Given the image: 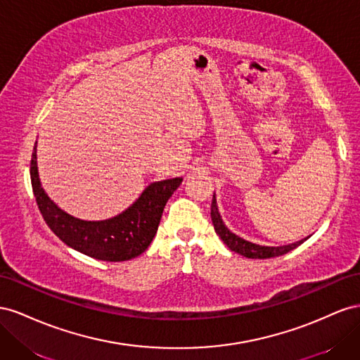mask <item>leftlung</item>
Returning a JSON list of instances; mask_svg holds the SVG:
<instances>
[{
  "label": "left lung",
  "instance_id": "left-lung-1",
  "mask_svg": "<svg viewBox=\"0 0 360 360\" xmlns=\"http://www.w3.org/2000/svg\"><path fill=\"white\" fill-rule=\"evenodd\" d=\"M211 219H212V224H214V229L217 232L219 237L221 238V241L228 245V248L235 252V253H240L245 258H252V259H269V258H274V256H282L285 253H288L291 250H294L295 248H299V245L306 241L300 240L297 243L288 244V245H279V248H269V245H259V244H255L250 241H245L243 238H240L238 235H235L233 232H231L228 228H226V224L223 223L221 217H220V212L217 208V200H215V194L212 196V203H211Z\"/></svg>",
  "mask_w": 360,
  "mask_h": 360
}]
</instances>
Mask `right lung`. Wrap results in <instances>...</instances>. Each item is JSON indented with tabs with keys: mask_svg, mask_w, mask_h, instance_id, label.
Instances as JSON below:
<instances>
[{
	"mask_svg": "<svg viewBox=\"0 0 360 360\" xmlns=\"http://www.w3.org/2000/svg\"><path fill=\"white\" fill-rule=\"evenodd\" d=\"M30 176L37 207L49 229L69 248L108 262L129 261L149 248L158 231L164 207L182 182V178L152 182L129 208L116 217L87 221L72 217L48 198L39 179L36 146Z\"/></svg>",
	"mask_w": 360,
	"mask_h": 360,
	"instance_id": "1",
	"label": "right lung"
}]
</instances>
